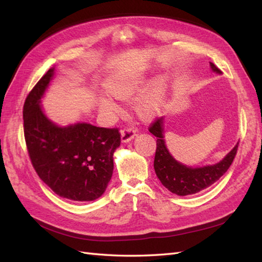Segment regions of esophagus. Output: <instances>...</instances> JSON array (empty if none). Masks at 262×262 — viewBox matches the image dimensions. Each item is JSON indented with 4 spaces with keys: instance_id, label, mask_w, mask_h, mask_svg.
Masks as SVG:
<instances>
[{
    "instance_id": "1",
    "label": "esophagus",
    "mask_w": 262,
    "mask_h": 262,
    "mask_svg": "<svg viewBox=\"0 0 262 262\" xmlns=\"http://www.w3.org/2000/svg\"><path fill=\"white\" fill-rule=\"evenodd\" d=\"M135 136H136V130L134 128H125V129H122L120 133V138L122 143L130 142Z\"/></svg>"
}]
</instances>
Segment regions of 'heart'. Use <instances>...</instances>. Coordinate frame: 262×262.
Segmentation results:
<instances>
[{"instance_id": "b5f03b06", "label": "heart", "mask_w": 262, "mask_h": 262, "mask_svg": "<svg viewBox=\"0 0 262 262\" xmlns=\"http://www.w3.org/2000/svg\"><path fill=\"white\" fill-rule=\"evenodd\" d=\"M147 83V76L143 73H132L110 76L105 80L104 88L108 93L99 97V107L105 113H113L118 108L116 99L128 100L140 93ZM169 77L161 74L155 77L145 91L137 97L134 108L142 119H151L162 110L166 93H168Z\"/></svg>"}]
</instances>
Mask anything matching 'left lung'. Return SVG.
<instances>
[{"instance_id":"8db88e82","label":"left lung","mask_w":262,"mask_h":262,"mask_svg":"<svg viewBox=\"0 0 262 262\" xmlns=\"http://www.w3.org/2000/svg\"><path fill=\"white\" fill-rule=\"evenodd\" d=\"M209 64L211 71L219 74L222 73L213 63ZM164 122L165 117L158 118L149 127V133L157 137V152L154 158L155 173L161 183L172 193L178 196L197 193L210 187L230 168L235 158L238 142L220 162L192 168L180 163L169 152L164 140Z\"/></svg>"}]
</instances>
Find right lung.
<instances>
[{
  "label": "right lung",
  "instance_id": "1",
  "mask_svg": "<svg viewBox=\"0 0 262 262\" xmlns=\"http://www.w3.org/2000/svg\"><path fill=\"white\" fill-rule=\"evenodd\" d=\"M54 74L55 68L49 69L26 99L28 153L39 178L55 193L74 202H92L108 187L120 134L117 128L88 122L59 126L49 119L40 103Z\"/></svg>",
  "mask_w": 262,
  "mask_h": 262
}]
</instances>
